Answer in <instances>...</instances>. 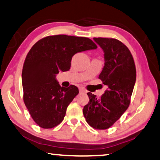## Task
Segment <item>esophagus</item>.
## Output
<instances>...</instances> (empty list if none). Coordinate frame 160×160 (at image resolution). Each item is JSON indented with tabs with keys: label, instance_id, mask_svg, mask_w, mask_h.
Listing matches in <instances>:
<instances>
[{
	"label": "esophagus",
	"instance_id": "esophagus-1",
	"mask_svg": "<svg viewBox=\"0 0 160 160\" xmlns=\"http://www.w3.org/2000/svg\"><path fill=\"white\" fill-rule=\"evenodd\" d=\"M78 90H79V93H87V90L84 89L83 88L81 87V88H79V89Z\"/></svg>",
	"mask_w": 160,
	"mask_h": 160
}]
</instances>
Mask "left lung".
Masks as SVG:
<instances>
[{
	"label": "left lung",
	"instance_id": "obj_1",
	"mask_svg": "<svg viewBox=\"0 0 160 160\" xmlns=\"http://www.w3.org/2000/svg\"><path fill=\"white\" fill-rule=\"evenodd\" d=\"M104 51V66L99 78L107 89L100 98L87 93L89 99L83 114L87 122L97 129H107L129 107L136 82V68L129 48L115 38H94Z\"/></svg>",
	"mask_w": 160,
	"mask_h": 160
}]
</instances>
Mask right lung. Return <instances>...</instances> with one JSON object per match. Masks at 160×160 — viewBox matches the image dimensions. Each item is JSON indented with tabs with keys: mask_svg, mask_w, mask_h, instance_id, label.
<instances>
[{
	"mask_svg": "<svg viewBox=\"0 0 160 160\" xmlns=\"http://www.w3.org/2000/svg\"><path fill=\"white\" fill-rule=\"evenodd\" d=\"M96 48L97 45L88 38L56 35L41 39L29 51L22 71L23 101L41 128L59 124L68 104L78 94L76 86L61 87L56 74L70 69L75 53Z\"/></svg>",
	"mask_w": 160,
	"mask_h": 160,
	"instance_id": "1",
	"label": "right lung"
}]
</instances>
